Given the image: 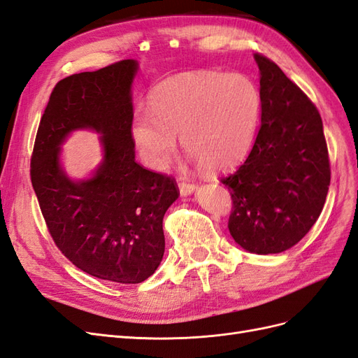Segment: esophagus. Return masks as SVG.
<instances>
[{
  "label": "esophagus",
  "instance_id": "34e87169",
  "mask_svg": "<svg viewBox=\"0 0 358 358\" xmlns=\"http://www.w3.org/2000/svg\"><path fill=\"white\" fill-rule=\"evenodd\" d=\"M197 191V185H194V183H187V182H180L179 183V192L182 197H187L191 196L192 192Z\"/></svg>",
  "mask_w": 358,
  "mask_h": 358
}]
</instances>
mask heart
<instances>
[{"label": "heart", "instance_id": "heart-1", "mask_svg": "<svg viewBox=\"0 0 358 358\" xmlns=\"http://www.w3.org/2000/svg\"><path fill=\"white\" fill-rule=\"evenodd\" d=\"M262 115V94L242 73L188 71L162 80L149 107L136 109L129 134L145 166L164 170L178 138L210 171L239 164L251 150Z\"/></svg>", "mask_w": 358, "mask_h": 358}]
</instances>
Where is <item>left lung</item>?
<instances>
[{"instance_id":"left-lung-1","label":"left lung","mask_w":358,"mask_h":358,"mask_svg":"<svg viewBox=\"0 0 358 358\" xmlns=\"http://www.w3.org/2000/svg\"><path fill=\"white\" fill-rule=\"evenodd\" d=\"M262 124L246 161L222 179L234 210L229 230L245 251H287L308 234L326 203L330 162L317 107L275 62L255 53Z\"/></svg>"}]
</instances>
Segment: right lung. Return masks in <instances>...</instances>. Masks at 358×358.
Listing matches in <instances>:
<instances>
[{"instance_id": "1", "label": "right lung", "mask_w": 358, "mask_h": 358, "mask_svg": "<svg viewBox=\"0 0 358 358\" xmlns=\"http://www.w3.org/2000/svg\"><path fill=\"white\" fill-rule=\"evenodd\" d=\"M136 59L57 83L40 121L31 182L50 236L70 262L91 276L140 284L164 255L162 218L179 197L173 179L136 162L129 134ZM101 136L102 161L88 178L74 180L60 161L74 131Z\"/></svg>"}]
</instances>
